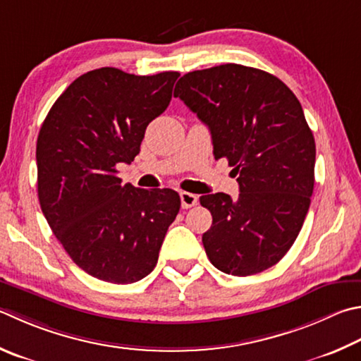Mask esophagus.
Listing matches in <instances>:
<instances>
[{
    "instance_id": "esophagus-1",
    "label": "esophagus",
    "mask_w": 361,
    "mask_h": 361,
    "mask_svg": "<svg viewBox=\"0 0 361 361\" xmlns=\"http://www.w3.org/2000/svg\"><path fill=\"white\" fill-rule=\"evenodd\" d=\"M180 199H181V207L183 208H191L194 205H197V202H199L197 195L191 194V192H181Z\"/></svg>"
}]
</instances>
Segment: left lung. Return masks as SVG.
<instances>
[{"label":"left lung","instance_id":"8db88e82","mask_svg":"<svg viewBox=\"0 0 361 361\" xmlns=\"http://www.w3.org/2000/svg\"><path fill=\"white\" fill-rule=\"evenodd\" d=\"M173 94L207 124L214 158L238 176L237 199L200 197L213 216L202 237L209 262L233 276L276 265L303 227L314 189L316 142L297 96L278 77L232 63L188 72Z\"/></svg>","mask_w":361,"mask_h":361}]
</instances>
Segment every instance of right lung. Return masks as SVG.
Segmentation results:
<instances>
[{
  "label": "right lung",
  "mask_w": 361,
  "mask_h": 361,
  "mask_svg": "<svg viewBox=\"0 0 361 361\" xmlns=\"http://www.w3.org/2000/svg\"><path fill=\"white\" fill-rule=\"evenodd\" d=\"M178 77L90 71L64 90L39 130L42 213L74 264L101 281L130 284L152 273L180 212L178 192L121 185L116 170L139 154Z\"/></svg>",
  "instance_id": "add662e5"
}]
</instances>
